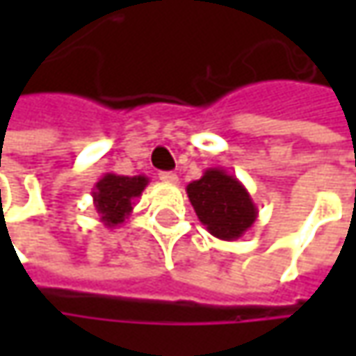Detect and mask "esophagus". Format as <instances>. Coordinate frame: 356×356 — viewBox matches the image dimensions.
<instances>
[{"mask_svg":"<svg viewBox=\"0 0 356 356\" xmlns=\"http://www.w3.org/2000/svg\"><path fill=\"white\" fill-rule=\"evenodd\" d=\"M158 178H160L162 182H166V184H178V176H176L174 172H160Z\"/></svg>","mask_w":356,"mask_h":356,"instance_id":"esophagus-1","label":"esophagus"}]
</instances>
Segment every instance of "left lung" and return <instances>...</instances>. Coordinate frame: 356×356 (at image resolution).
<instances>
[{
  "instance_id": "left-lung-1",
  "label": "left lung",
  "mask_w": 356,
  "mask_h": 356,
  "mask_svg": "<svg viewBox=\"0 0 356 356\" xmlns=\"http://www.w3.org/2000/svg\"><path fill=\"white\" fill-rule=\"evenodd\" d=\"M198 220L218 239L241 238L257 220V206L234 174L208 168L200 180L186 186Z\"/></svg>"
}]
</instances>
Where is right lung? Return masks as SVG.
Here are the masks:
<instances>
[{"mask_svg":"<svg viewBox=\"0 0 356 356\" xmlns=\"http://www.w3.org/2000/svg\"><path fill=\"white\" fill-rule=\"evenodd\" d=\"M148 186L146 176H120L106 172L92 188V204L99 213V220L106 227H115L124 222L132 212L136 198Z\"/></svg>","mask_w":356,"mask_h":356,"instance_id":"obj_1","label":"right lung"}]
</instances>
